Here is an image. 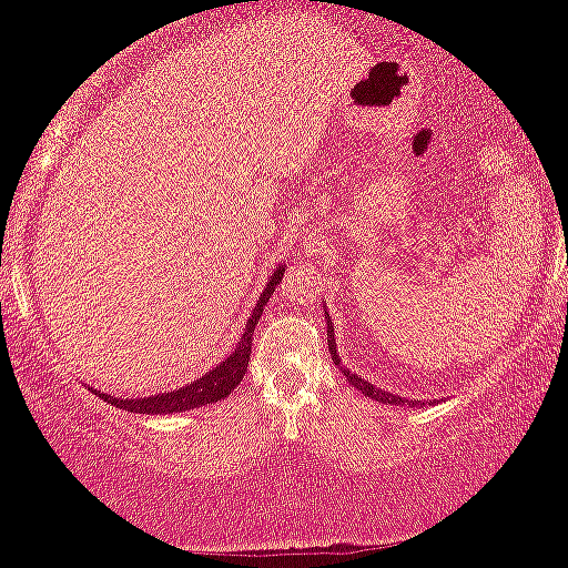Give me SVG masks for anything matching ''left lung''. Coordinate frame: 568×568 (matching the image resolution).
<instances>
[{"label":"left lung","instance_id":"8db88e82","mask_svg":"<svg viewBox=\"0 0 568 568\" xmlns=\"http://www.w3.org/2000/svg\"><path fill=\"white\" fill-rule=\"evenodd\" d=\"M328 349H331V361H334L336 366H338V371H342V374L347 376V382L352 384V387H357V389H361V393H366L368 397H374V400H379V403H389V406H397V403H403L400 397H397V395H389V393H384V389L374 387V384H368L366 379H361V376H357V374H352L349 368H344V366H342V361H338V352H336L334 325H331V323H328ZM408 406H410V403H408Z\"/></svg>","mask_w":568,"mask_h":568}]
</instances>
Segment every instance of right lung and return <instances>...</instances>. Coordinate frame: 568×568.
<instances>
[{"instance_id": "right-lung-1", "label": "right lung", "mask_w": 568, "mask_h": 568, "mask_svg": "<svg viewBox=\"0 0 568 568\" xmlns=\"http://www.w3.org/2000/svg\"><path fill=\"white\" fill-rule=\"evenodd\" d=\"M283 272L285 266H280L275 272V277L266 283L264 288V296L258 298V304L253 306V315L251 321L245 325V334L243 338L237 342V347L230 357H226L221 366H216L213 371H207L202 379H197L194 384H186L184 389H173V393L168 395H152V397H125V400H120V397H109L106 400L112 403V406H120L125 410H133V414H181V410H189V408H200V406H211V403L216 400H224L226 395L232 393L234 387H237L240 382H243L245 371H247V361H251V342H253V328H256L258 317H262L266 302H270V296L275 293V285L283 280ZM93 389V387H90ZM101 395V393H95Z\"/></svg>"}]
</instances>
